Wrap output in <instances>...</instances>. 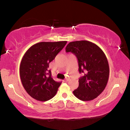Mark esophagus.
Returning a JSON list of instances; mask_svg holds the SVG:
<instances>
[{"label": "esophagus", "instance_id": "obj_1", "mask_svg": "<svg viewBox=\"0 0 130 130\" xmlns=\"http://www.w3.org/2000/svg\"><path fill=\"white\" fill-rule=\"evenodd\" d=\"M69 77H66L64 79V81H69Z\"/></svg>", "mask_w": 130, "mask_h": 130}]
</instances>
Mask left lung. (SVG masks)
Instances as JSON below:
<instances>
[{"instance_id": "1", "label": "left lung", "mask_w": 130, "mask_h": 130, "mask_svg": "<svg viewBox=\"0 0 130 130\" xmlns=\"http://www.w3.org/2000/svg\"><path fill=\"white\" fill-rule=\"evenodd\" d=\"M65 50L75 55L78 71L83 73L74 95L83 101L93 100L104 91L108 81L109 68L105 54L98 45L88 41L71 42Z\"/></svg>"}]
</instances>
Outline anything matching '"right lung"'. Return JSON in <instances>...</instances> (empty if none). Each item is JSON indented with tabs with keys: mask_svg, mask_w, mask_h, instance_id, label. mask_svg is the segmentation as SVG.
I'll list each match as a JSON object with an SVG mask.
<instances>
[{
	"mask_svg": "<svg viewBox=\"0 0 130 130\" xmlns=\"http://www.w3.org/2000/svg\"><path fill=\"white\" fill-rule=\"evenodd\" d=\"M67 43V41L37 43L23 56L20 65L21 81L27 93L36 100L45 102L56 95L61 82L53 80L48 68Z\"/></svg>",
	"mask_w": 130,
	"mask_h": 130,
	"instance_id": "obj_1",
	"label": "right lung"
}]
</instances>
